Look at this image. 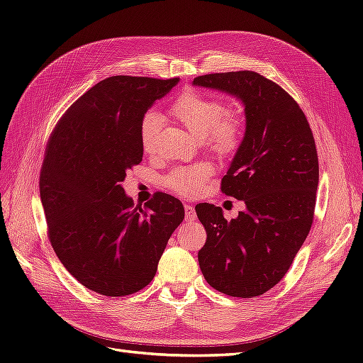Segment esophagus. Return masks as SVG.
<instances>
[{
    "label": "esophagus",
    "instance_id": "esophagus-1",
    "mask_svg": "<svg viewBox=\"0 0 363 363\" xmlns=\"http://www.w3.org/2000/svg\"><path fill=\"white\" fill-rule=\"evenodd\" d=\"M184 215H186V221H194L196 218L195 208L192 207V204H184Z\"/></svg>",
    "mask_w": 363,
    "mask_h": 363
}]
</instances>
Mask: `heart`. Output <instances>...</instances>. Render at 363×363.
<instances>
[{"label":"heart","instance_id":"1","mask_svg":"<svg viewBox=\"0 0 363 363\" xmlns=\"http://www.w3.org/2000/svg\"><path fill=\"white\" fill-rule=\"evenodd\" d=\"M172 113L183 125L199 139H206L207 145L218 155H228L238 148L242 135V119L238 113L225 111V107L206 98L199 92H184L172 104ZM160 130V115L148 112L140 123V145L145 152L156 150L157 135ZM211 174L207 164H199L189 169L172 171L167 183L169 188L182 195H195Z\"/></svg>","mask_w":363,"mask_h":363}]
</instances>
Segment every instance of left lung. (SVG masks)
I'll return each mask as SVG.
<instances>
[{"instance_id":"1","label":"left lung","mask_w":363,"mask_h":363,"mask_svg":"<svg viewBox=\"0 0 363 363\" xmlns=\"http://www.w3.org/2000/svg\"><path fill=\"white\" fill-rule=\"evenodd\" d=\"M194 86L244 104V139L221 191L247 208L232 221L213 204H196L195 212L207 233L199 251L206 281L225 295L252 298L284 277L311 232L320 179L315 139L294 98L257 72L200 75Z\"/></svg>"}]
</instances>
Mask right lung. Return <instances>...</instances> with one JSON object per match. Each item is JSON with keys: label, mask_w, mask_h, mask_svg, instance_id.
<instances>
[{"label": "right lung", "mask_w": 363, "mask_h": 363, "mask_svg": "<svg viewBox=\"0 0 363 363\" xmlns=\"http://www.w3.org/2000/svg\"><path fill=\"white\" fill-rule=\"evenodd\" d=\"M179 79L115 75L60 118L40 171L50 242L83 286L107 296L144 289L184 218L180 200L156 194L133 207L123 182L142 162L140 123Z\"/></svg>", "instance_id": "right-lung-1"}]
</instances>
